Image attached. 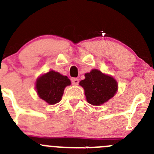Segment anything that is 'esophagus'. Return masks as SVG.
Wrapping results in <instances>:
<instances>
[{
	"label": "esophagus",
	"instance_id": "1",
	"mask_svg": "<svg viewBox=\"0 0 154 154\" xmlns=\"http://www.w3.org/2000/svg\"><path fill=\"white\" fill-rule=\"evenodd\" d=\"M79 82V79H77V78L72 79V83L73 85H78Z\"/></svg>",
	"mask_w": 154,
	"mask_h": 154
}]
</instances>
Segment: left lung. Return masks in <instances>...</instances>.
Masks as SVG:
<instances>
[{"label":"left lung","mask_w":154,"mask_h":154,"mask_svg":"<svg viewBox=\"0 0 154 154\" xmlns=\"http://www.w3.org/2000/svg\"><path fill=\"white\" fill-rule=\"evenodd\" d=\"M85 79L79 85L83 87L87 102L93 106H99L113 97L117 91V82L111 76L93 69L85 73Z\"/></svg>","instance_id":"1"}]
</instances>
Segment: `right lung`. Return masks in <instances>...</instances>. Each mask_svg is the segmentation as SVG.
Returning <instances> with one entry per match:
<instances>
[{
  "instance_id": "obj_1",
  "label": "right lung",
  "mask_w": 154,
  "mask_h": 154,
  "mask_svg": "<svg viewBox=\"0 0 154 154\" xmlns=\"http://www.w3.org/2000/svg\"><path fill=\"white\" fill-rule=\"evenodd\" d=\"M71 84L67 76L50 71L37 79L36 89L39 97L48 104L54 105L60 101L64 89Z\"/></svg>"
}]
</instances>
